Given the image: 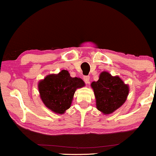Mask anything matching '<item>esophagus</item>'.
Listing matches in <instances>:
<instances>
[{
	"instance_id": "obj_1",
	"label": "esophagus",
	"mask_w": 156,
	"mask_h": 156,
	"mask_svg": "<svg viewBox=\"0 0 156 156\" xmlns=\"http://www.w3.org/2000/svg\"><path fill=\"white\" fill-rule=\"evenodd\" d=\"M89 76H84L83 77V80L85 81V83L87 84L89 83Z\"/></svg>"
}]
</instances>
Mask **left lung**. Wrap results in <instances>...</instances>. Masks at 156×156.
I'll use <instances>...</instances> for the list:
<instances>
[{
  "instance_id": "left-lung-1",
  "label": "left lung",
  "mask_w": 156,
  "mask_h": 156,
  "mask_svg": "<svg viewBox=\"0 0 156 156\" xmlns=\"http://www.w3.org/2000/svg\"><path fill=\"white\" fill-rule=\"evenodd\" d=\"M96 99V108L105 115L112 114L125 103L129 94V85L119 76L103 71L99 79L91 83Z\"/></svg>"
}]
</instances>
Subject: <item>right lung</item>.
<instances>
[{
    "label": "right lung",
    "mask_w": 156,
    "mask_h": 156,
    "mask_svg": "<svg viewBox=\"0 0 156 156\" xmlns=\"http://www.w3.org/2000/svg\"><path fill=\"white\" fill-rule=\"evenodd\" d=\"M84 86L81 78H72L67 70L63 69L39 80L38 89L44 105L55 114H63L70 108L76 89Z\"/></svg>",
    "instance_id": "1"
}]
</instances>
